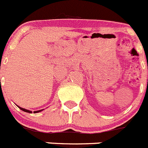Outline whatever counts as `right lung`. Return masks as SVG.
<instances>
[{"mask_svg":"<svg viewBox=\"0 0 148 148\" xmlns=\"http://www.w3.org/2000/svg\"><path fill=\"white\" fill-rule=\"evenodd\" d=\"M18 107V106H17ZM19 107V108L20 109V110H23V111H24V112H28V113H31L32 112L31 111H30V110H25V109H24V108H22V107ZM43 110H38V111H34V113H37V112H41V111H42Z\"/></svg>","mask_w":148,"mask_h":148,"instance_id":"1","label":"right lung"}]
</instances>
